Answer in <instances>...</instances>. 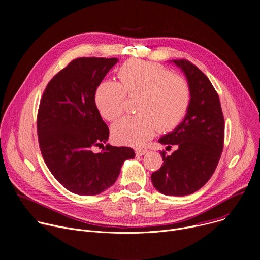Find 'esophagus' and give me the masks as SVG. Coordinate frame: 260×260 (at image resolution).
Listing matches in <instances>:
<instances>
[{"label":"esophagus","instance_id":"obj_1","mask_svg":"<svg viewBox=\"0 0 260 260\" xmlns=\"http://www.w3.org/2000/svg\"><path fill=\"white\" fill-rule=\"evenodd\" d=\"M135 152H136V155H137V156H143L147 153V149H145V148H136Z\"/></svg>","mask_w":260,"mask_h":260}]
</instances>
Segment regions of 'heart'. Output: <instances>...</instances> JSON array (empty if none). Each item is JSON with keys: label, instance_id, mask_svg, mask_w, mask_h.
<instances>
[{"label": "heart", "instance_id": "obj_1", "mask_svg": "<svg viewBox=\"0 0 260 260\" xmlns=\"http://www.w3.org/2000/svg\"><path fill=\"white\" fill-rule=\"evenodd\" d=\"M119 82L104 81L94 93L101 116L115 121L124 112L126 95H139L136 116H127L113 126L116 141L140 146L151 139L158 127L162 132L178 126L192 101L189 82L165 66L142 60H128L117 72Z\"/></svg>", "mask_w": 260, "mask_h": 260}]
</instances>
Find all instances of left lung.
Masks as SVG:
<instances>
[{"instance_id": "8db88e82", "label": "left lung", "mask_w": 260, "mask_h": 260, "mask_svg": "<svg viewBox=\"0 0 260 260\" xmlns=\"http://www.w3.org/2000/svg\"><path fill=\"white\" fill-rule=\"evenodd\" d=\"M186 76L192 101L184 120L159 143L176 151L161 152L162 167L152 174L160 193L185 196L195 193L213 176L220 160L224 142V118L219 95L209 78L187 60H173Z\"/></svg>"}]
</instances>
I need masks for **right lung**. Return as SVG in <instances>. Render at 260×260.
Listing matches in <instances>:
<instances>
[{"instance_id":"1","label":"right lung","mask_w":260,"mask_h":260,"mask_svg":"<svg viewBox=\"0 0 260 260\" xmlns=\"http://www.w3.org/2000/svg\"><path fill=\"white\" fill-rule=\"evenodd\" d=\"M117 58H78L54 76L41 98L37 131L41 154L66 189L98 195L112 186L134 149L106 144L109 129L94 102L97 87ZM94 146L103 147L93 153Z\"/></svg>"}]
</instances>
